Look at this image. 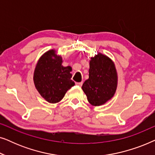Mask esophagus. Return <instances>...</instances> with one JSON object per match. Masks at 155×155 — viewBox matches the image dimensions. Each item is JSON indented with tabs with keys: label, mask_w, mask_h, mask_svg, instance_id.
Returning <instances> with one entry per match:
<instances>
[{
	"label": "esophagus",
	"mask_w": 155,
	"mask_h": 155,
	"mask_svg": "<svg viewBox=\"0 0 155 155\" xmlns=\"http://www.w3.org/2000/svg\"><path fill=\"white\" fill-rule=\"evenodd\" d=\"M82 83H83V82H76L75 84H76V85L79 86V87H81V86L82 85Z\"/></svg>",
	"instance_id": "34e87169"
}]
</instances>
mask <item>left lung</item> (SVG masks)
<instances>
[{
	"mask_svg": "<svg viewBox=\"0 0 155 155\" xmlns=\"http://www.w3.org/2000/svg\"><path fill=\"white\" fill-rule=\"evenodd\" d=\"M117 84V71L113 61L101 53L92 57L89 79L82 86L90 104L95 107L104 104L114 97Z\"/></svg>",
	"mask_w": 155,
	"mask_h": 155,
	"instance_id": "left-lung-1",
	"label": "left lung"
}]
</instances>
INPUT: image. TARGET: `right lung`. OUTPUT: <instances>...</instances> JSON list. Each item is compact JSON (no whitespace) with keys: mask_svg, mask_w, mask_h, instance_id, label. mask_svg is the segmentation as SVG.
Returning <instances> with one entry per match:
<instances>
[{"mask_svg":"<svg viewBox=\"0 0 155 155\" xmlns=\"http://www.w3.org/2000/svg\"><path fill=\"white\" fill-rule=\"evenodd\" d=\"M54 49L40 57L34 72V83L40 95L48 102L58 103L67 91L75 85L72 80V68L62 65L63 58Z\"/></svg>","mask_w":155,"mask_h":155,"instance_id":"add662e5","label":"right lung"}]
</instances>
